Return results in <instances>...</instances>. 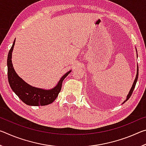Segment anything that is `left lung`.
Here are the masks:
<instances>
[{"mask_svg": "<svg viewBox=\"0 0 146 146\" xmlns=\"http://www.w3.org/2000/svg\"><path fill=\"white\" fill-rule=\"evenodd\" d=\"M138 68L137 67V75H136V78H135V80H134V82H133V86H132L131 88V90H130L129 92V94H128L127 96V98H126V99H125V100L124 101V102H123V104L124 103V102H126V101H127V100L128 99H129V98H130L131 96L132 93H133V90H134L135 87V86H136V84H137V80H138Z\"/></svg>", "mask_w": 146, "mask_h": 146, "instance_id": "left-lung-1", "label": "left lung"}]
</instances>
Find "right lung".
I'll return each mask as SVG.
<instances>
[{
	"label": "right lung",
	"instance_id": "obj_1",
	"mask_svg": "<svg viewBox=\"0 0 146 146\" xmlns=\"http://www.w3.org/2000/svg\"><path fill=\"white\" fill-rule=\"evenodd\" d=\"M15 40L9 50L7 60L8 66V77L9 84L15 93L18 96L24 103L29 106H46L52 103L58 97L62 88L64 79L70 73L71 70L64 74L58 82L57 85L51 90H43L33 87L22 79L16 73L11 62L12 51L15 46Z\"/></svg>",
	"mask_w": 146,
	"mask_h": 146
}]
</instances>
